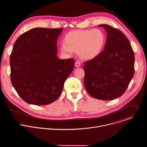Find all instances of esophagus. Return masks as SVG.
<instances>
[{
  "label": "esophagus",
  "mask_w": 147,
  "mask_h": 147,
  "mask_svg": "<svg viewBox=\"0 0 147 147\" xmlns=\"http://www.w3.org/2000/svg\"><path fill=\"white\" fill-rule=\"evenodd\" d=\"M75 66H76V67H80V63L78 61H76V63H75Z\"/></svg>",
  "instance_id": "obj_1"
}]
</instances>
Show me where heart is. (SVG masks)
Masks as SVG:
<instances>
[{
    "instance_id": "b5f03b06",
    "label": "heart",
    "mask_w": 147,
    "mask_h": 147,
    "mask_svg": "<svg viewBox=\"0 0 147 147\" xmlns=\"http://www.w3.org/2000/svg\"><path fill=\"white\" fill-rule=\"evenodd\" d=\"M65 44L61 45L63 52L70 53L78 52L84 59H91L102 51L105 42L103 32L98 29L74 30L67 33L64 38Z\"/></svg>"
}]
</instances>
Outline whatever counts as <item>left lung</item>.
Instances as JSON below:
<instances>
[{"label": "left lung", "instance_id": "8db88e82", "mask_svg": "<svg viewBox=\"0 0 147 147\" xmlns=\"http://www.w3.org/2000/svg\"><path fill=\"white\" fill-rule=\"evenodd\" d=\"M107 32L104 49L84 62V86L88 93L100 100L121 96L134 73V54L127 38L120 30L100 24Z\"/></svg>", "mask_w": 147, "mask_h": 147}]
</instances>
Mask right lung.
<instances>
[{
	"instance_id": "1",
	"label": "right lung",
	"mask_w": 147,
	"mask_h": 147,
	"mask_svg": "<svg viewBox=\"0 0 147 147\" xmlns=\"http://www.w3.org/2000/svg\"><path fill=\"white\" fill-rule=\"evenodd\" d=\"M63 28H35L16 40L10 57V79L25 102L45 105L60 95L73 71V59H59L57 40Z\"/></svg>"
}]
</instances>
